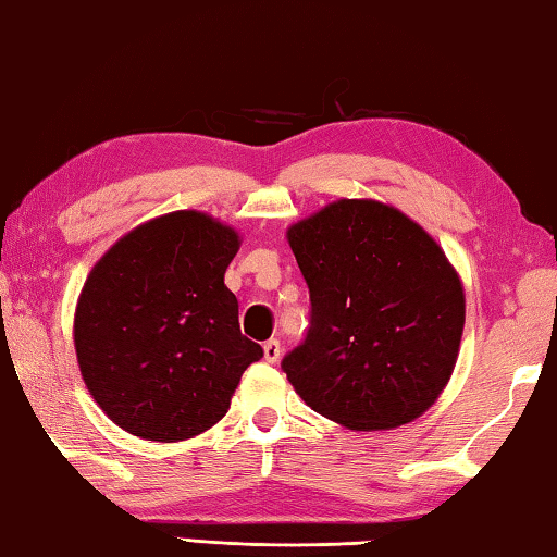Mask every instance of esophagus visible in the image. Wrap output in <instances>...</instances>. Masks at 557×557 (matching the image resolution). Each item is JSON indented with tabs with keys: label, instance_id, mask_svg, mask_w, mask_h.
Masks as SVG:
<instances>
[{
	"label": "esophagus",
	"instance_id": "34e87169",
	"mask_svg": "<svg viewBox=\"0 0 557 557\" xmlns=\"http://www.w3.org/2000/svg\"><path fill=\"white\" fill-rule=\"evenodd\" d=\"M264 361H270V364H275V361L282 357V344L280 339H268L264 342Z\"/></svg>",
	"mask_w": 557,
	"mask_h": 557
}]
</instances>
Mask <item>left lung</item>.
<instances>
[{
  "label": "left lung",
  "instance_id": "1",
  "mask_svg": "<svg viewBox=\"0 0 557 557\" xmlns=\"http://www.w3.org/2000/svg\"><path fill=\"white\" fill-rule=\"evenodd\" d=\"M310 287V330L282 359L322 417L357 431L409 423L444 389L463 287L421 225L376 200H337L287 231Z\"/></svg>",
  "mask_w": 557,
  "mask_h": 557
}]
</instances>
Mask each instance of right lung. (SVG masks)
I'll use <instances>...</instances> for the list:
<instances>
[{
	"label": "right lung",
	"instance_id": "obj_1",
	"mask_svg": "<svg viewBox=\"0 0 557 557\" xmlns=\"http://www.w3.org/2000/svg\"><path fill=\"white\" fill-rule=\"evenodd\" d=\"M240 237L178 210L136 227L88 275L74 320L82 376L106 417L148 441L213 426L252 361L225 270Z\"/></svg>",
	"mask_w": 557,
	"mask_h": 557
}]
</instances>
